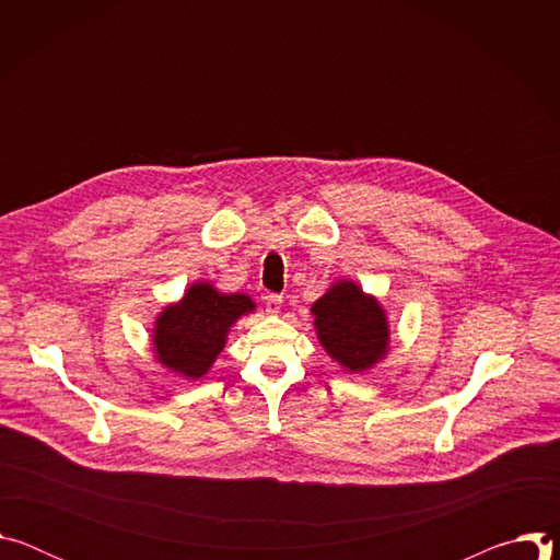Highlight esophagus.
Returning a JSON list of instances; mask_svg holds the SVG:
<instances>
[{
    "label": "esophagus",
    "instance_id": "obj_1",
    "mask_svg": "<svg viewBox=\"0 0 560 560\" xmlns=\"http://www.w3.org/2000/svg\"><path fill=\"white\" fill-rule=\"evenodd\" d=\"M283 307V296L281 294H268L266 296V312L268 314H279Z\"/></svg>",
    "mask_w": 560,
    "mask_h": 560
}]
</instances>
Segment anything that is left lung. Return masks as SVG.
I'll list each match as a JSON object with an SVG mask.
<instances>
[{"label": "left lung", "mask_w": 560, "mask_h": 560, "mask_svg": "<svg viewBox=\"0 0 560 560\" xmlns=\"http://www.w3.org/2000/svg\"><path fill=\"white\" fill-rule=\"evenodd\" d=\"M312 316L324 350L348 372L370 370L387 354V314L354 281H337L322 299H316Z\"/></svg>", "instance_id": "1"}]
</instances>
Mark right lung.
<instances>
[{
    "label": "right lung",
    "mask_w": 560,
    "mask_h": 560,
    "mask_svg": "<svg viewBox=\"0 0 560 560\" xmlns=\"http://www.w3.org/2000/svg\"><path fill=\"white\" fill-rule=\"evenodd\" d=\"M253 310L248 294H225L208 281L192 283L182 301L156 316L152 328L156 361L186 378H201L223 350L236 318Z\"/></svg>",
    "instance_id": "1"
}]
</instances>
